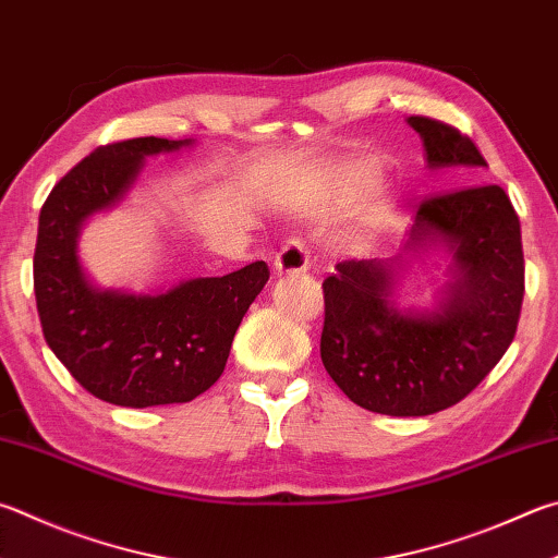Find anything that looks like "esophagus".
Wrapping results in <instances>:
<instances>
[{
	"label": "esophagus",
	"instance_id": "34e87169",
	"mask_svg": "<svg viewBox=\"0 0 558 558\" xmlns=\"http://www.w3.org/2000/svg\"><path fill=\"white\" fill-rule=\"evenodd\" d=\"M276 266L278 272H286V276H292V272H305L310 268V253L305 241L300 239H290L286 241V246H282L276 253Z\"/></svg>",
	"mask_w": 558,
	"mask_h": 558
}]
</instances>
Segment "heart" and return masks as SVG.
Here are the masks:
<instances>
[{
	"label": "heart",
	"instance_id": "1",
	"mask_svg": "<svg viewBox=\"0 0 558 558\" xmlns=\"http://www.w3.org/2000/svg\"><path fill=\"white\" fill-rule=\"evenodd\" d=\"M368 187H371V178L366 173H361V170H347V173L337 175L322 187V192L312 205V215L339 217L356 205V202L366 195ZM385 225H388V209L383 205H373L359 217V225L351 231V241L356 246H366L380 234Z\"/></svg>",
	"mask_w": 558,
	"mask_h": 558
}]
</instances>
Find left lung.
<instances>
[{
    "label": "left lung",
    "mask_w": 558,
    "mask_h": 558,
    "mask_svg": "<svg viewBox=\"0 0 558 558\" xmlns=\"http://www.w3.org/2000/svg\"><path fill=\"white\" fill-rule=\"evenodd\" d=\"M429 168H459L465 180L485 158L459 129L410 117ZM444 245L452 282L434 311H400L390 260H343L322 282V363L359 408L424 417L461 402L514 339L524 298L520 219L500 185H465L424 197L402 252Z\"/></svg>",
    "instance_id": "1"
}]
</instances>
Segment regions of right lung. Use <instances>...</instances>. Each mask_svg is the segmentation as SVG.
Masks as SVG:
<instances>
[{
    "instance_id": "add662e5",
    "label": "right lung",
    "mask_w": 558,
    "mask_h": 558,
    "mask_svg": "<svg viewBox=\"0 0 558 558\" xmlns=\"http://www.w3.org/2000/svg\"><path fill=\"white\" fill-rule=\"evenodd\" d=\"M192 141L156 136L99 146L50 190L34 253L36 307L50 351L95 398L119 408L190 402L225 373L231 341L270 278L263 260L154 295L102 290L77 256L80 227L114 207L146 156Z\"/></svg>"
}]
</instances>
